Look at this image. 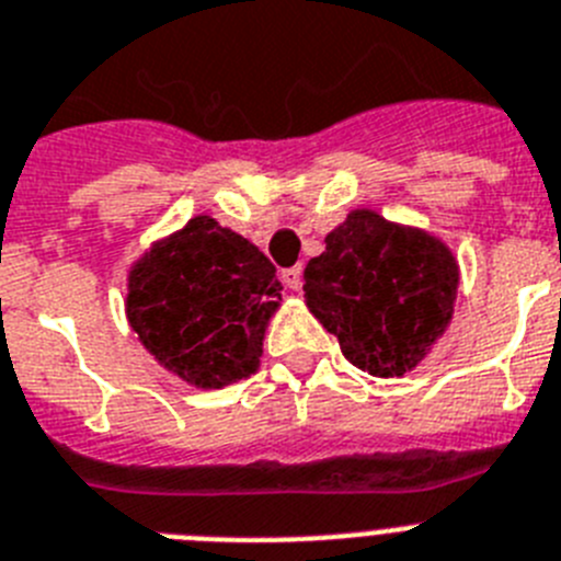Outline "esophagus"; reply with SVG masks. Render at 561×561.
Returning <instances> with one entry per match:
<instances>
[{"label": "esophagus", "mask_w": 561, "mask_h": 561, "mask_svg": "<svg viewBox=\"0 0 561 561\" xmlns=\"http://www.w3.org/2000/svg\"><path fill=\"white\" fill-rule=\"evenodd\" d=\"M279 276H282V282H285L287 290H299V287H301V267L299 265L285 267Z\"/></svg>", "instance_id": "esophagus-1"}]
</instances>
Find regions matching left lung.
<instances>
[{
    "mask_svg": "<svg viewBox=\"0 0 561 561\" xmlns=\"http://www.w3.org/2000/svg\"><path fill=\"white\" fill-rule=\"evenodd\" d=\"M305 267V301L350 364L401 378L432 353L455 316L460 265L426 228L355 208Z\"/></svg>",
    "mask_w": 561,
    "mask_h": 561,
    "instance_id": "8db88e82",
    "label": "left lung"
}]
</instances>
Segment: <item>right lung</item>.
Here are the masks:
<instances>
[{
    "mask_svg": "<svg viewBox=\"0 0 561 561\" xmlns=\"http://www.w3.org/2000/svg\"><path fill=\"white\" fill-rule=\"evenodd\" d=\"M282 282L260 248L197 214L152 242L126 274V319L154 362L197 389L260 369Z\"/></svg>",
    "mask_w": 561,
    "mask_h": 561,
    "instance_id": "right-lung-1",
    "label": "right lung"
}]
</instances>
